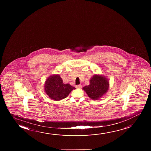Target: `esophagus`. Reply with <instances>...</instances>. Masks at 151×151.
<instances>
[{
  "mask_svg": "<svg viewBox=\"0 0 151 151\" xmlns=\"http://www.w3.org/2000/svg\"><path fill=\"white\" fill-rule=\"evenodd\" d=\"M81 87H82V86L81 85H77L76 86V88H78V89H81Z\"/></svg>",
  "mask_w": 151,
  "mask_h": 151,
  "instance_id": "1",
  "label": "esophagus"
}]
</instances>
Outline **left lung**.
Masks as SVG:
<instances>
[{
	"mask_svg": "<svg viewBox=\"0 0 151 151\" xmlns=\"http://www.w3.org/2000/svg\"><path fill=\"white\" fill-rule=\"evenodd\" d=\"M109 87V83L104 76L95 75L90 81V85L83 89L92 99H99L107 93Z\"/></svg>",
	"mask_w": 151,
	"mask_h": 151,
	"instance_id": "obj_1",
	"label": "left lung"
}]
</instances>
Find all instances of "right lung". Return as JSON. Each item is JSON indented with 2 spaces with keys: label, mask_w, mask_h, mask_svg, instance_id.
Returning a JSON list of instances; mask_svg holds the SVG:
<instances>
[{
  "label": "right lung",
  "mask_w": 151,
  "mask_h": 151,
  "mask_svg": "<svg viewBox=\"0 0 151 151\" xmlns=\"http://www.w3.org/2000/svg\"><path fill=\"white\" fill-rule=\"evenodd\" d=\"M75 87L70 84H64L59 75H54L46 81L44 90L48 96L54 101H60L66 98Z\"/></svg>",
  "instance_id": "add662e5"
}]
</instances>
